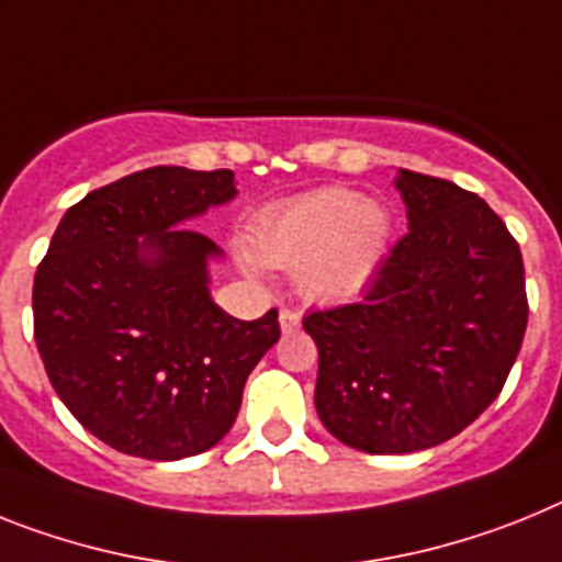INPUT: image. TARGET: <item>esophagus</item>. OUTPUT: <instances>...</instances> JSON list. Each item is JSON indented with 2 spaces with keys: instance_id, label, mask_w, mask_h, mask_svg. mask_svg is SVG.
I'll return each mask as SVG.
<instances>
[{
  "instance_id": "esophagus-1",
  "label": "esophagus",
  "mask_w": 562,
  "mask_h": 562,
  "mask_svg": "<svg viewBox=\"0 0 562 562\" xmlns=\"http://www.w3.org/2000/svg\"><path fill=\"white\" fill-rule=\"evenodd\" d=\"M278 321H281V333H295L301 327V315L295 310H286V306L278 313Z\"/></svg>"
}]
</instances>
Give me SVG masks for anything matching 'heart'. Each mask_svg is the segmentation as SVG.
Returning a JSON list of instances; mask_svg holds the SVG:
<instances>
[{"instance_id":"obj_1","label":"heart","mask_w":562,"mask_h":562,"mask_svg":"<svg viewBox=\"0 0 562 562\" xmlns=\"http://www.w3.org/2000/svg\"><path fill=\"white\" fill-rule=\"evenodd\" d=\"M390 241V215L347 187L313 193L267 210L252 227V252L267 267L299 270L310 301L352 299L372 281ZM258 270L252 256H244Z\"/></svg>"}]
</instances>
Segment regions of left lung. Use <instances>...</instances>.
I'll list each match as a JSON object with an SVG mask.
<instances>
[{
    "label": "left lung",
    "mask_w": 562,
    "mask_h": 562,
    "mask_svg": "<svg viewBox=\"0 0 562 562\" xmlns=\"http://www.w3.org/2000/svg\"><path fill=\"white\" fill-rule=\"evenodd\" d=\"M409 233L358 304L315 310V409L340 443L409 454L467 429L520 352L522 256L501 215L463 187L397 170Z\"/></svg>",
    "instance_id": "1"
}]
</instances>
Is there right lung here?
<instances>
[{"label": "right lung", "mask_w": 562, "mask_h": 562, "mask_svg": "<svg viewBox=\"0 0 562 562\" xmlns=\"http://www.w3.org/2000/svg\"><path fill=\"white\" fill-rule=\"evenodd\" d=\"M233 170L150 167L61 215L33 278V338L61 404L116 452L179 460L235 424L278 313L210 299L222 249L184 222L235 199Z\"/></svg>", "instance_id": "add662e5"}]
</instances>
